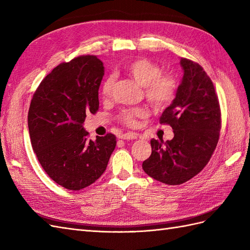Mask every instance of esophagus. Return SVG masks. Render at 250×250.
I'll use <instances>...</instances> for the list:
<instances>
[{"label":"esophagus","mask_w":250,"mask_h":250,"mask_svg":"<svg viewBox=\"0 0 250 250\" xmlns=\"http://www.w3.org/2000/svg\"><path fill=\"white\" fill-rule=\"evenodd\" d=\"M138 137V135L136 133H125V134H121V135H119V138L120 139H136Z\"/></svg>","instance_id":"1"}]
</instances>
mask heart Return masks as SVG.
I'll list each match as a JSON object with an SVG mask.
<instances>
[{"mask_svg":"<svg viewBox=\"0 0 250 250\" xmlns=\"http://www.w3.org/2000/svg\"><path fill=\"white\" fill-rule=\"evenodd\" d=\"M125 72L144 86L146 98L153 107L165 108L174 100L177 82L173 76L162 74V67L157 63L146 58L136 59L126 64ZM114 83V76H108L102 82L100 94L104 99L111 96ZM146 115V111L143 107L125 108L119 113L118 119L123 124L133 126L136 125L138 118H143Z\"/></svg>","mask_w":250,"mask_h":250,"instance_id":"obj_1","label":"heart"}]
</instances>
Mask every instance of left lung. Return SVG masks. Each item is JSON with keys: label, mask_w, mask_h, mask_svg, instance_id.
I'll list each match as a JSON object with an SVG mask.
<instances>
[{"label": "left lung", "mask_w": 250, "mask_h": 250, "mask_svg": "<svg viewBox=\"0 0 250 250\" xmlns=\"http://www.w3.org/2000/svg\"><path fill=\"white\" fill-rule=\"evenodd\" d=\"M183 80L159 123L169 125L174 137L151 140L152 153L143 169L154 180L181 185L206 167L219 142L221 108L213 83L200 64L181 59Z\"/></svg>", "instance_id": "1"}]
</instances>
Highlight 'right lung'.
Returning a JSON list of instances; mask_svg holds the SVG:
<instances>
[{"label": "right lung", "mask_w": 250, "mask_h": 250, "mask_svg": "<svg viewBox=\"0 0 250 250\" xmlns=\"http://www.w3.org/2000/svg\"><path fill=\"white\" fill-rule=\"evenodd\" d=\"M104 75V63L97 57H77L55 67L30 102L28 130L38 161L55 183L68 190L97 181L116 146L114 134L92 140L83 127L86 114L99 108Z\"/></svg>", "instance_id": "1"}]
</instances>
